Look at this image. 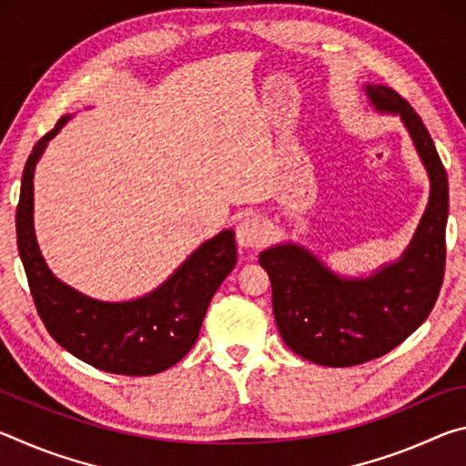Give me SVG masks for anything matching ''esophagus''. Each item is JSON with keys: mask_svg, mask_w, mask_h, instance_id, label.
Segmentation results:
<instances>
[{"mask_svg": "<svg viewBox=\"0 0 466 466\" xmlns=\"http://www.w3.org/2000/svg\"><path fill=\"white\" fill-rule=\"evenodd\" d=\"M236 240H238L242 248L263 247V244L269 240V230H267L263 218L257 214L244 216L238 226H236Z\"/></svg>", "mask_w": 466, "mask_h": 466, "instance_id": "esophagus-1", "label": "esophagus"}]
</instances>
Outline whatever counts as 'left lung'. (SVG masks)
Listing matches in <instances>:
<instances>
[{
  "mask_svg": "<svg viewBox=\"0 0 466 466\" xmlns=\"http://www.w3.org/2000/svg\"><path fill=\"white\" fill-rule=\"evenodd\" d=\"M376 108L400 115L430 172L431 195L411 247L370 279L345 281L304 248L286 244L258 255L269 275L279 335L299 358L320 366H358L394 350L440 296L446 269L448 177L421 116L386 86H368Z\"/></svg>",
  "mask_w": 466,
  "mask_h": 466,
  "instance_id": "8db88e82",
  "label": "left lung"
}]
</instances>
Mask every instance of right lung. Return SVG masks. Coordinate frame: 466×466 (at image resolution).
<instances>
[{"instance_id": "add662e5", "label": "right lung", "mask_w": 466, "mask_h": 466, "mask_svg": "<svg viewBox=\"0 0 466 466\" xmlns=\"http://www.w3.org/2000/svg\"><path fill=\"white\" fill-rule=\"evenodd\" d=\"M66 121L67 116H61L36 141L26 160L15 208L18 250L36 312L55 341L86 364L123 376L164 372L191 351L211 298L234 269V232L226 230L205 242L164 286L133 302H98L55 279L35 238L33 177L46 141Z\"/></svg>"}]
</instances>
